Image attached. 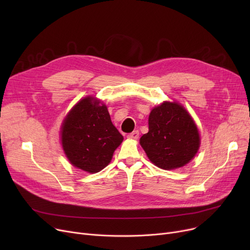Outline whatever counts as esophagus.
Instances as JSON below:
<instances>
[{"mask_svg":"<svg viewBox=\"0 0 250 250\" xmlns=\"http://www.w3.org/2000/svg\"><path fill=\"white\" fill-rule=\"evenodd\" d=\"M127 138L130 140H137L139 138V132L138 130H134L133 133H130L127 135Z\"/></svg>","mask_w":250,"mask_h":250,"instance_id":"34e87169","label":"esophagus"}]
</instances>
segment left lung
I'll return each instance as SVG.
<instances>
[{
	"mask_svg": "<svg viewBox=\"0 0 250 250\" xmlns=\"http://www.w3.org/2000/svg\"><path fill=\"white\" fill-rule=\"evenodd\" d=\"M150 161L170 170L188 164L200 148V134L192 117L177 102L165 101L152 109L149 132L140 139Z\"/></svg>",
	"mask_w": 250,
	"mask_h": 250,
	"instance_id": "1",
	"label": "left lung"
}]
</instances>
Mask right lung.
<instances>
[{
	"instance_id": "1",
	"label": "right lung",
	"mask_w": 250,
	"mask_h": 250,
	"mask_svg": "<svg viewBox=\"0 0 250 250\" xmlns=\"http://www.w3.org/2000/svg\"><path fill=\"white\" fill-rule=\"evenodd\" d=\"M61 135L62 149L71 164L89 173L106 167L124 140L111 123L106 105L91 96L70 110Z\"/></svg>"
}]
</instances>
